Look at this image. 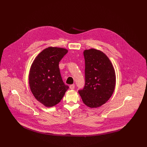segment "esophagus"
Instances as JSON below:
<instances>
[{"mask_svg": "<svg viewBox=\"0 0 147 147\" xmlns=\"http://www.w3.org/2000/svg\"><path fill=\"white\" fill-rule=\"evenodd\" d=\"M69 88L71 89H74L75 88V84H72L69 85Z\"/></svg>", "mask_w": 147, "mask_h": 147, "instance_id": "obj_1", "label": "esophagus"}]
</instances>
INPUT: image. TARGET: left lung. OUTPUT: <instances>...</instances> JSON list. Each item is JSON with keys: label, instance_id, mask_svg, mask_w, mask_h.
Wrapping results in <instances>:
<instances>
[{"label": "left lung", "instance_id": "8db88e82", "mask_svg": "<svg viewBox=\"0 0 147 147\" xmlns=\"http://www.w3.org/2000/svg\"><path fill=\"white\" fill-rule=\"evenodd\" d=\"M84 57L85 85L79 93L85 105L96 108L105 104L114 92L115 70L109 58L100 50H85Z\"/></svg>", "mask_w": 147, "mask_h": 147}]
</instances>
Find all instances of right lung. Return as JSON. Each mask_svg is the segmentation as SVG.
Wrapping results in <instances>:
<instances>
[{
    "label": "right lung",
    "instance_id": "add662e5",
    "mask_svg": "<svg viewBox=\"0 0 147 147\" xmlns=\"http://www.w3.org/2000/svg\"><path fill=\"white\" fill-rule=\"evenodd\" d=\"M67 49L49 47L44 49L32 63L29 84L36 99L46 107L58 104L69 88L60 73L59 63L67 53Z\"/></svg>",
    "mask_w": 147,
    "mask_h": 147
}]
</instances>
